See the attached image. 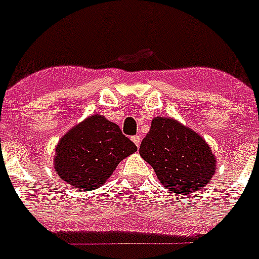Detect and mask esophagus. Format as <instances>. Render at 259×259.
I'll list each match as a JSON object with an SVG mask.
<instances>
[{
  "label": "esophagus",
  "instance_id": "1",
  "mask_svg": "<svg viewBox=\"0 0 259 259\" xmlns=\"http://www.w3.org/2000/svg\"><path fill=\"white\" fill-rule=\"evenodd\" d=\"M132 141H133L137 147H140V144H141V139H140V136H133V137H132Z\"/></svg>",
  "mask_w": 259,
  "mask_h": 259
}]
</instances>
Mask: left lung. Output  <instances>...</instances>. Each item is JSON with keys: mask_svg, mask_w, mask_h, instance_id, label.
Wrapping results in <instances>:
<instances>
[{"mask_svg": "<svg viewBox=\"0 0 259 259\" xmlns=\"http://www.w3.org/2000/svg\"><path fill=\"white\" fill-rule=\"evenodd\" d=\"M140 155L152 166L164 188L178 195L204 188L215 171L217 159L195 130L173 118L158 116L140 145Z\"/></svg>", "mask_w": 259, "mask_h": 259, "instance_id": "obj_1", "label": "left lung"}]
</instances>
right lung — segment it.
Here are the masks:
<instances>
[{"label":"right lung","instance_id":"right-lung-1","mask_svg":"<svg viewBox=\"0 0 259 259\" xmlns=\"http://www.w3.org/2000/svg\"><path fill=\"white\" fill-rule=\"evenodd\" d=\"M137 147L103 115L88 116L63 136L55 149V171L72 188H100Z\"/></svg>","mask_w":259,"mask_h":259}]
</instances>
